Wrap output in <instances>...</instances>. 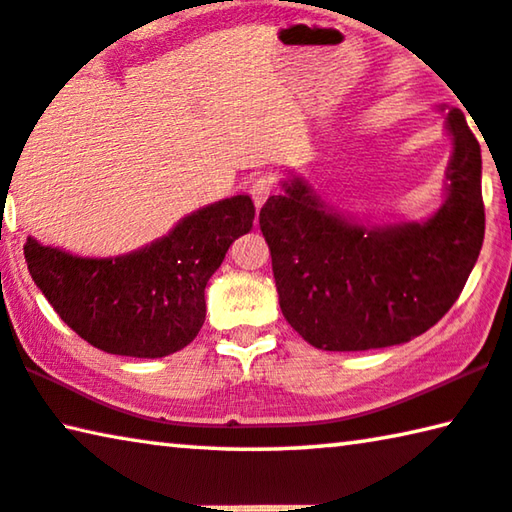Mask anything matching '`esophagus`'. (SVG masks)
<instances>
[{"instance_id": "obj_1", "label": "esophagus", "mask_w": 512, "mask_h": 512, "mask_svg": "<svg viewBox=\"0 0 512 512\" xmlns=\"http://www.w3.org/2000/svg\"><path fill=\"white\" fill-rule=\"evenodd\" d=\"M272 192H274V183H272L270 176H258L249 187V194H251V199H254L256 208H261L263 203L270 199Z\"/></svg>"}]
</instances>
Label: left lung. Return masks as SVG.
I'll return each instance as SVG.
<instances>
[{
    "label": "left lung",
    "instance_id": "obj_1",
    "mask_svg": "<svg viewBox=\"0 0 512 512\" xmlns=\"http://www.w3.org/2000/svg\"><path fill=\"white\" fill-rule=\"evenodd\" d=\"M448 196L426 222L359 224L327 208L302 178L283 180L258 222L279 306L313 348L357 352L412 341L444 318L478 261L485 235L481 146L451 109Z\"/></svg>",
    "mask_w": 512,
    "mask_h": 512
}]
</instances>
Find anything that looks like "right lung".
<instances>
[{"label":"right lung","mask_w":512,"mask_h":512,"mask_svg":"<svg viewBox=\"0 0 512 512\" xmlns=\"http://www.w3.org/2000/svg\"><path fill=\"white\" fill-rule=\"evenodd\" d=\"M254 203L231 196L187 215L169 235L116 258H82L27 238L31 279L59 318L109 355L157 359L190 345L206 320V283L254 226Z\"/></svg>","instance_id":"1"}]
</instances>
